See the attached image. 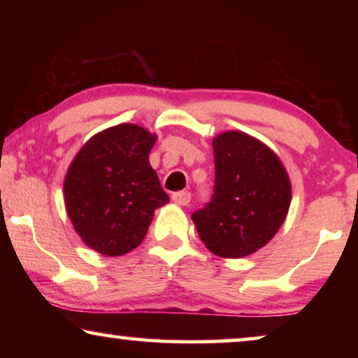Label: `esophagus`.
<instances>
[{"label":"esophagus","instance_id":"esophagus-1","mask_svg":"<svg viewBox=\"0 0 358 358\" xmlns=\"http://www.w3.org/2000/svg\"><path fill=\"white\" fill-rule=\"evenodd\" d=\"M190 199H192V195H190L189 190H180V192L173 194V200L179 205H189Z\"/></svg>","mask_w":358,"mask_h":358}]
</instances>
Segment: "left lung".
I'll return each mask as SVG.
<instances>
[{"label": "left lung", "mask_w": 358, "mask_h": 358, "mask_svg": "<svg viewBox=\"0 0 358 358\" xmlns=\"http://www.w3.org/2000/svg\"><path fill=\"white\" fill-rule=\"evenodd\" d=\"M213 153L212 199L190 217L213 254L249 256L282 227L292 200L290 180L277 155L241 131L218 135Z\"/></svg>", "instance_id": "left-lung-1"}]
</instances>
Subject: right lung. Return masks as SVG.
I'll return each mask as SVG.
<instances>
[{"label":"right lung","mask_w":358,"mask_h":358,"mask_svg":"<svg viewBox=\"0 0 358 358\" xmlns=\"http://www.w3.org/2000/svg\"><path fill=\"white\" fill-rule=\"evenodd\" d=\"M155 141L138 125H115L92 136L68 169V217L83 241L104 256L138 246L155 210L169 202L148 161Z\"/></svg>","instance_id":"add662e5"}]
</instances>
